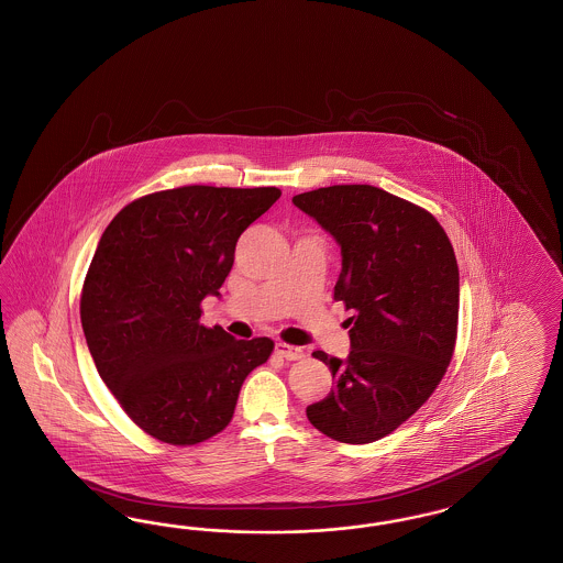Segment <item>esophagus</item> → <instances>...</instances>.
Listing matches in <instances>:
<instances>
[{
	"instance_id": "esophagus-1",
	"label": "esophagus",
	"mask_w": 563,
	"mask_h": 563,
	"mask_svg": "<svg viewBox=\"0 0 563 563\" xmlns=\"http://www.w3.org/2000/svg\"><path fill=\"white\" fill-rule=\"evenodd\" d=\"M274 351H276L280 357L289 360V362L303 357V350H301V347H292V345H287V343H276Z\"/></svg>"
}]
</instances>
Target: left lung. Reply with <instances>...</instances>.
<instances>
[{
  "label": "left lung",
  "instance_id": "1",
  "mask_svg": "<svg viewBox=\"0 0 563 563\" xmlns=\"http://www.w3.org/2000/svg\"><path fill=\"white\" fill-rule=\"evenodd\" d=\"M341 247L334 299L351 313L345 360L313 351L334 387L306 409L330 439L364 445L390 434L432 395L451 362L460 271L432 213L372 185L295 195Z\"/></svg>",
  "mask_w": 563,
  "mask_h": 563
}]
</instances>
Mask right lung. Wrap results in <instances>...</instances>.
<instances>
[{
  "mask_svg": "<svg viewBox=\"0 0 563 563\" xmlns=\"http://www.w3.org/2000/svg\"><path fill=\"white\" fill-rule=\"evenodd\" d=\"M278 197L276 187H178L129 203L99 239L80 295L87 347L118 404L157 441L218 434L247 374L271 357L268 336L206 329L199 306L220 297L239 236Z\"/></svg>",
  "mask_w": 563,
  "mask_h": 563,
  "instance_id": "right-lung-1",
  "label": "right lung"
}]
</instances>
